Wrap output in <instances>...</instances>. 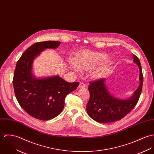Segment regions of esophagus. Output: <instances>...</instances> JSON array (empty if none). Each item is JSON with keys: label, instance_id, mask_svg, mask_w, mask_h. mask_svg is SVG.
<instances>
[{"label": "esophagus", "instance_id": "esophagus-1", "mask_svg": "<svg viewBox=\"0 0 154 154\" xmlns=\"http://www.w3.org/2000/svg\"><path fill=\"white\" fill-rule=\"evenodd\" d=\"M85 83H82V82H80V84H79V87H80V88H82V87H85Z\"/></svg>", "mask_w": 154, "mask_h": 154}]
</instances>
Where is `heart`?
<instances>
[{
    "label": "heart",
    "mask_w": 154,
    "mask_h": 154,
    "mask_svg": "<svg viewBox=\"0 0 154 154\" xmlns=\"http://www.w3.org/2000/svg\"><path fill=\"white\" fill-rule=\"evenodd\" d=\"M107 59V55L102 52L85 51L77 55L75 62L71 61L70 65L76 71L90 70L100 65ZM109 66L110 63H107L102 67L92 72V75L94 77H99L109 68Z\"/></svg>",
    "instance_id": "obj_1"
}]
</instances>
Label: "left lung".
<instances>
[{"label":"left lung","instance_id":"left-lung-1","mask_svg":"<svg viewBox=\"0 0 154 154\" xmlns=\"http://www.w3.org/2000/svg\"><path fill=\"white\" fill-rule=\"evenodd\" d=\"M134 61L140 69V85L134 94L128 100H120L110 95L104 85V79L90 82V99L86 105L88 115L96 122L102 123L122 119L137 105L142 89L143 76L140 61L134 55Z\"/></svg>","mask_w":154,"mask_h":154}]
</instances>
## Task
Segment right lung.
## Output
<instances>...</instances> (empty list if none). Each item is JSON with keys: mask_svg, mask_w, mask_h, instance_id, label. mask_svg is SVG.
Here are the masks:
<instances>
[{"mask_svg": "<svg viewBox=\"0 0 154 154\" xmlns=\"http://www.w3.org/2000/svg\"><path fill=\"white\" fill-rule=\"evenodd\" d=\"M59 41L36 42L29 47L17 61L13 85L17 102L29 115L38 119L48 120L63 110L64 100L77 88L79 82L69 83L58 75L36 79L32 74L33 60L46 48H56Z\"/></svg>", "mask_w": 154, "mask_h": 154, "instance_id": "add662e5", "label": "right lung"}]
</instances>
